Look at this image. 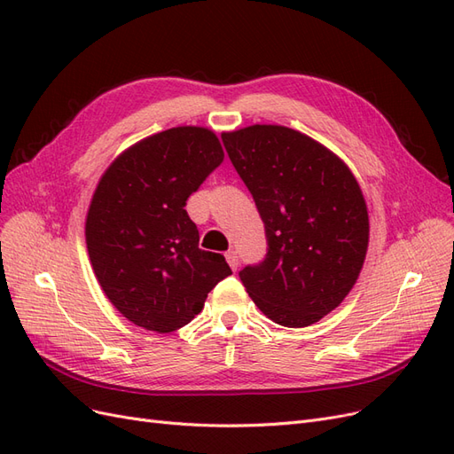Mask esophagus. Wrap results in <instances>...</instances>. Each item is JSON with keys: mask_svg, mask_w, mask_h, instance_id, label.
Returning <instances> with one entry per match:
<instances>
[{"mask_svg": "<svg viewBox=\"0 0 454 454\" xmlns=\"http://www.w3.org/2000/svg\"><path fill=\"white\" fill-rule=\"evenodd\" d=\"M225 259H227V263L231 265V269H232V270H237V269H239V265H240V259H239L237 250H229V252L225 254Z\"/></svg>", "mask_w": 454, "mask_h": 454, "instance_id": "34e87169", "label": "esophagus"}]
</instances>
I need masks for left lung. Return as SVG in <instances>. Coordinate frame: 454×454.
<instances>
[{
    "label": "left lung",
    "instance_id": "left-lung-1",
    "mask_svg": "<svg viewBox=\"0 0 454 454\" xmlns=\"http://www.w3.org/2000/svg\"><path fill=\"white\" fill-rule=\"evenodd\" d=\"M263 219L267 254L239 277L259 310L307 327L348 295L362 270L369 217L350 170L309 136L254 125L222 136Z\"/></svg>",
    "mask_w": 454,
    "mask_h": 454
}]
</instances>
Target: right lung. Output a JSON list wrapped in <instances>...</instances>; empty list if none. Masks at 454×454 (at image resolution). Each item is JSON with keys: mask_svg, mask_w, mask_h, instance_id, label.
Segmentation results:
<instances>
[{"mask_svg": "<svg viewBox=\"0 0 454 454\" xmlns=\"http://www.w3.org/2000/svg\"><path fill=\"white\" fill-rule=\"evenodd\" d=\"M222 162L212 130L177 127L132 145L102 176L87 215L89 257L104 294L132 324L176 332L232 274L222 254L199 248L185 210Z\"/></svg>", "mask_w": 454, "mask_h": 454, "instance_id": "right-lung-1", "label": "right lung"}]
</instances>
